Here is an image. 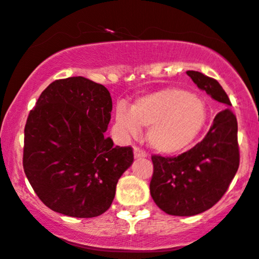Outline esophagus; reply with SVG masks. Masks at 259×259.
I'll return each instance as SVG.
<instances>
[{"label": "esophagus", "instance_id": "34e87169", "mask_svg": "<svg viewBox=\"0 0 259 259\" xmlns=\"http://www.w3.org/2000/svg\"><path fill=\"white\" fill-rule=\"evenodd\" d=\"M146 153H145L144 151H141L139 147H134V157L135 158H145L146 157Z\"/></svg>", "mask_w": 259, "mask_h": 259}]
</instances>
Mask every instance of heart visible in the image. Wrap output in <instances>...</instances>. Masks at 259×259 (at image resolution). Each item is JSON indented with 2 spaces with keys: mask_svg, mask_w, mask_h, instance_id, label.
Wrapping results in <instances>:
<instances>
[{
  "mask_svg": "<svg viewBox=\"0 0 259 259\" xmlns=\"http://www.w3.org/2000/svg\"><path fill=\"white\" fill-rule=\"evenodd\" d=\"M116 123L132 134L149 127L147 144L161 155H178L197 140L208 120L200 97L182 88H163L136 99L130 110H116Z\"/></svg>",
  "mask_w": 259,
  "mask_h": 259,
  "instance_id": "1",
  "label": "heart"
}]
</instances>
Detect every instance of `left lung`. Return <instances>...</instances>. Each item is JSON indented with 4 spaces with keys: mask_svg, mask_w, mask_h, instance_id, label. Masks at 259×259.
Listing matches in <instances>:
<instances>
[{
    "mask_svg": "<svg viewBox=\"0 0 259 259\" xmlns=\"http://www.w3.org/2000/svg\"><path fill=\"white\" fill-rule=\"evenodd\" d=\"M199 90L225 107L200 143L177 157L152 156L150 193L166 214L193 217L220 200L240 164L237 120L220 83L198 71H187Z\"/></svg>",
    "mask_w": 259,
    "mask_h": 259,
    "instance_id": "1",
    "label": "left lung"
}]
</instances>
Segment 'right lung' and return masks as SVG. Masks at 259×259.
<instances>
[{
  "instance_id": "right-lung-1",
  "label": "right lung",
  "mask_w": 259,
  "mask_h": 259,
  "mask_svg": "<svg viewBox=\"0 0 259 259\" xmlns=\"http://www.w3.org/2000/svg\"><path fill=\"white\" fill-rule=\"evenodd\" d=\"M112 108L109 91L81 76L42 91L24 127L23 168L48 208L95 218L112 205L119 178L134 162L132 147L106 136Z\"/></svg>"
}]
</instances>
